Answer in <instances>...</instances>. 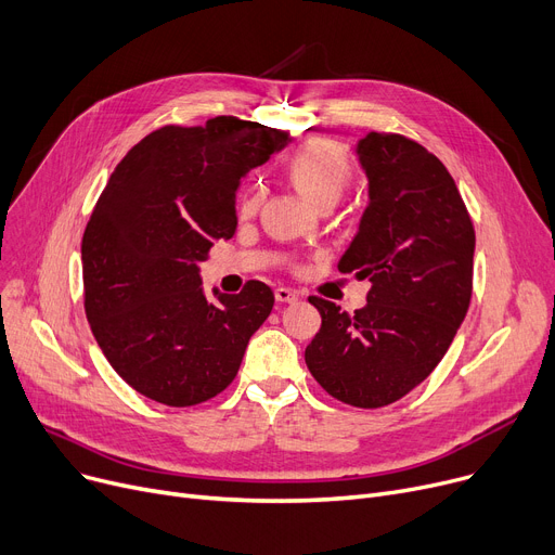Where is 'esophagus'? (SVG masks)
Here are the masks:
<instances>
[{
	"label": "esophagus",
	"mask_w": 555,
	"mask_h": 555,
	"mask_svg": "<svg viewBox=\"0 0 555 555\" xmlns=\"http://www.w3.org/2000/svg\"><path fill=\"white\" fill-rule=\"evenodd\" d=\"M274 297H276V301H281V304H293V301L299 299V295L295 293V289H289V287H276V289H274Z\"/></svg>",
	"instance_id": "obj_1"
}]
</instances>
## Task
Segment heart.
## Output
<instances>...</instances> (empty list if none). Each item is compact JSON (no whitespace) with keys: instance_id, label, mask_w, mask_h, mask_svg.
<instances>
[{"instance_id":"b5f03b06","label":"heart","mask_w":555,"mask_h":555,"mask_svg":"<svg viewBox=\"0 0 555 555\" xmlns=\"http://www.w3.org/2000/svg\"><path fill=\"white\" fill-rule=\"evenodd\" d=\"M287 172L297 189L314 204H335L353 180V164L344 149L331 141H308L297 149L287 162ZM262 189L249 186L241 197V214L251 216L258 211Z\"/></svg>"}]
</instances>
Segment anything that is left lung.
Instances as JSON below:
<instances>
[{
    "label": "left lung",
    "mask_w": 555,
    "mask_h": 555,
    "mask_svg": "<svg viewBox=\"0 0 555 555\" xmlns=\"http://www.w3.org/2000/svg\"><path fill=\"white\" fill-rule=\"evenodd\" d=\"M369 207L339 272L369 279L353 314L308 301L322 328L306 348L314 380L339 402L387 406L448 353L473 297L475 227L443 162L414 139L369 132L358 143Z\"/></svg>",
    "instance_id": "obj_1"
}]
</instances>
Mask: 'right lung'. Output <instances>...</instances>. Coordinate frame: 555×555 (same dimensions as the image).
I'll use <instances>...</instances> for the list:
<instances>
[{
	"mask_svg": "<svg viewBox=\"0 0 555 555\" xmlns=\"http://www.w3.org/2000/svg\"><path fill=\"white\" fill-rule=\"evenodd\" d=\"M289 132L216 116L143 137L114 172L82 233L85 314L103 356L141 396L191 406L236 377L274 293L247 281L211 304L199 270L216 241L236 231L245 175Z\"/></svg>",
	"mask_w": 555,
	"mask_h": 555,
	"instance_id": "right-lung-1",
	"label": "right lung"
}]
</instances>
